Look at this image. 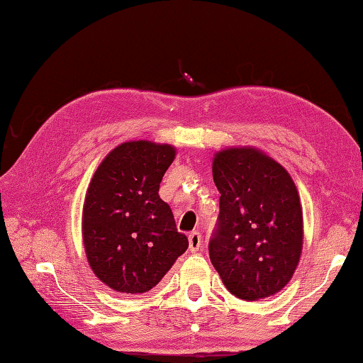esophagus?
<instances>
[{"mask_svg": "<svg viewBox=\"0 0 363 363\" xmlns=\"http://www.w3.org/2000/svg\"><path fill=\"white\" fill-rule=\"evenodd\" d=\"M188 247H189V252H191V253L199 252V247H201L199 232L189 233V235H188Z\"/></svg>", "mask_w": 363, "mask_h": 363, "instance_id": "esophagus-1", "label": "esophagus"}]
</instances>
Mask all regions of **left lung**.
<instances>
[{
  "mask_svg": "<svg viewBox=\"0 0 363 363\" xmlns=\"http://www.w3.org/2000/svg\"><path fill=\"white\" fill-rule=\"evenodd\" d=\"M213 177L220 213L209 258L224 286L243 300L282 291L303 245V214L292 177L255 147L219 150Z\"/></svg>",
  "mask_w": 363,
  "mask_h": 363,
  "instance_id": "1",
  "label": "left lung"
}]
</instances>
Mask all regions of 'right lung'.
Instances as JSON below:
<instances>
[{"instance_id": "right-lung-1", "label": "right lung", "mask_w": 363, "mask_h": 363, "mask_svg": "<svg viewBox=\"0 0 363 363\" xmlns=\"http://www.w3.org/2000/svg\"><path fill=\"white\" fill-rule=\"evenodd\" d=\"M175 159L170 144L128 141L97 167L82 208V240L89 266L105 286L144 294L157 286L188 238L177 232L170 206L159 196Z\"/></svg>"}]
</instances>
